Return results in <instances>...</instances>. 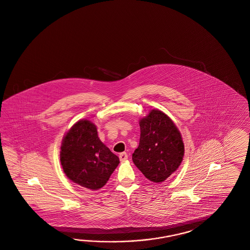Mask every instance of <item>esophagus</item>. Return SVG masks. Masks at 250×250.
<instances>
[{"label": "esophagus", "instance_id": "esophagus-1", "mask_svg": "<svg viewBox=\"0 0 250 250\" xmlns=\"http://www.w3.org/2000/svg\"><path fill=\"white\" fill-rule=\"evenodd\" d=\"M119 158H120L121 161H125L128 158V155L125 152H123L119 155Z\"/></svg>", "mask_w": 250, "mask_h": 250}]
</instances>
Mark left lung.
<instances>
[{"mask_svg": "<svg viewBox=\"0 0 250 250\" xmlns=\"http://www.w3.org/2000/svg\"><path fill=\"white\" fill-rule=\"evenodd\" d=\"M140 141L132 159L148 180L162 183L179 167L185 154L180 131L176 124L158 109L139 120Z\"/></svg>", "mask_w": 250, "mask_h": 250, "instance_id": "8db88e82", "label": "left lung"}]
</instances>
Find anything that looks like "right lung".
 Returning <instances> with one entry per match:
<instances>
[{
    "mask_svg": "<svg viewBox=\"0 0 250 250\" xmlns=\"http://www.w3.org/2000/svg\"><path fill=\"white\" fill-rule=\"evenodd\" d=\"M60 161L71 181L90 190L103 188L120 163L99 139L95 124L87 119L76 122L63 136Z\"/></svg>",
    "mask_w": 250,
    "mask_h": 250,
    "instance_id": "obj_1",
    "label": "right lung"
}]
</instances>
